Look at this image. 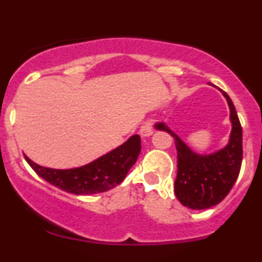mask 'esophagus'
<instances>
[{
	"label": "esophagus",
	"mask_w": 262,
	"mask_h": 262,
	"mask_svg": "<svg viewBox=\"0 0 262 262\" xmlns=\"http://www.w3.org/2000/svg\"><path fill=\"white\" fill-rule=\"evenodd\" d=\"M140 136L147 138V137H150L153 134V128H152V124L150 123H144L142 126H140V130H139Z\"/></svg>",
	"instance_id": "1"
}]
</instances>
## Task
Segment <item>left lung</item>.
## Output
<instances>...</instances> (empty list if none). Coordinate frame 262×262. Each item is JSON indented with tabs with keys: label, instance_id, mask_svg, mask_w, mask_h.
<instances>
[{
	"label": "left lung",
	"instance_id": "1",
	"mask_svg": "<svg viewBox=\"0 0 262 262\" xmlns=\"http://www.w3.org/2000/svg\"><path fill=\"white\" fill-rule=\"evenodd\" d=\"M222 94L230 108L232 128L228 143L217 152L196 153L166 123L154 124L157 130L167 132L174 139L178 158L174 193L182 205L191 210H206L219 205L231 191L241 169V124L230 96L225 92H222Z\"/></svg>",
	"mask_w": 262,
	"mask_h": 262
}]
</instances>
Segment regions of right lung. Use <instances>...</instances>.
<instances>
[{
	"instance_id": "obj_1",
	"label": "right lung",
	"mask_w": 262,
	"mask_h": 262,
	"mask_svg": "<svg viewBox=\"0 0 262 262\" xmlns=\"http://www.w3.org/2000/svg\"><path fill=\"white\" fill-rule=\"evenodd\" d=\"M140 149V137L136 134L95 161L71 169L38 166L27 156H25V159L41 178L52 186L68 193L85 196L109 191L122 183L126 173L138 159Z\"/></svg>"
}]
</instances>
